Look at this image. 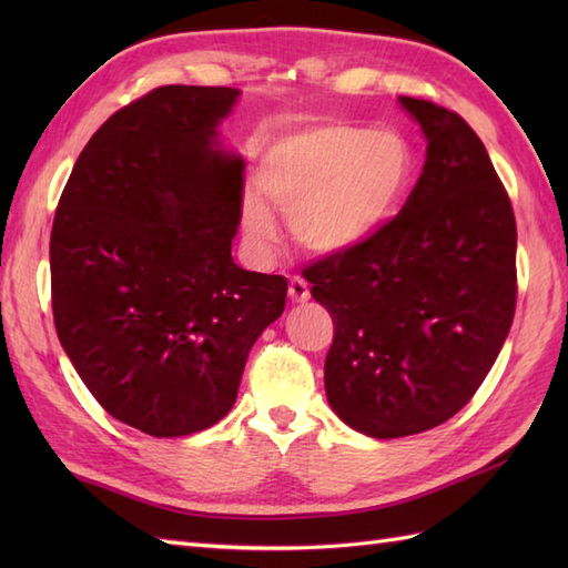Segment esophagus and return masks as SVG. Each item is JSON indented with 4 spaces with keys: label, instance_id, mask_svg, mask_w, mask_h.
I'll use <instances>...</instances> for the list:
<instances>
[{
    "label": "esophagus",
    "instance_id": "1",
    "mask_svg": "<svg viewBox=\"0 0 568 568\" xmlns=\"http://www.w3.org/2000/svg\"><path fill=\"white\" fill-rule=\"evenodd\" d=\"M287 295H291L293 303H307L310 300V285L305 277H291V285H287Z\"/></svg>",
    "mask_w": 568,
    "mask_h": 568
}]
</instances>
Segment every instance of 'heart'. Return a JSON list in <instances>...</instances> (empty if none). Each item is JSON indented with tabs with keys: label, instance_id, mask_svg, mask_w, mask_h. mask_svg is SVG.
Returning <instances> with one entry per match:
<instances>
[{
	"label": "heart",
	"instance_id": "heart-1",
	"mask_svg": "<svg viewBox=\"0 0 568 568\" xmlns=\"http://www.w3.org/2000/svg\"><path fill=\"white\" fill-rule=\"evenodd\" d=\"M413 171L415 155L400 131L322 124L277 141L258 185L297 244L329 256L364 244L390 220ZM244 229L258 251L277 248L275 220L258 197L244 202Z\"/></svg>",
	"mask_w": 568,
	"mask_h": 568
}]
</instances>
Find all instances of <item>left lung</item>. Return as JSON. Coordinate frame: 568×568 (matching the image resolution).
I'll return each instance as SVG.
<instances>
[{"label":"left lung","instance_id":"1","mask_svg":"<svg viewBox=\"0 0 568 568\" xmlns=\"http://www.w3.org/2000/svg\"><path fill=\"white\" fill-rule=\"evenodd\" d=\"M427 139L415 190L364 244L307 265L329 310L327 400L366 437L454 417L496 364L517 297V229L484 141L456 112L397 98Z\"/></svg>","mask_w":568,"mask_h":568}]
</instances>
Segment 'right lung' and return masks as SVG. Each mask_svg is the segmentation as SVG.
Listing matches in <instances>:
<instances>
[{
  "mask_svg": "<svg viewBox=\"0 0 568 568\" xmlns=\"http://www.w3.org/2000/svg\"><path fill=\"white\" fill-rule=\"evenodd\" d=\"M234 88L165 84L94 131L51 232L58 339L106 413L185 437L236 403L287 281L239 268L244 161L220 143Z\"/></svg>",
  "mask_w": 568,
  "mask_h": 568,
  "instance_id": "1",
  "label": "right lung"
}]
</instances>
